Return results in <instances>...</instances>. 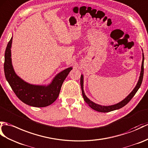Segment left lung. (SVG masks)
Returning a JSON list of instances; mask_svg holds the SVG:
<instances>
[{
  "mask_svg": "<svg viewBox=\"0 0 148 148\" xmlns=\"http://www.w3.org/2000/svg\"><path fill=\"white\" fill-rule=\"evenodd\" d=\"M143 51V61H142V64H141V67H140V75L139 77L138 81L137 82V84L135 86V88H134V90L130 92L128 96L122 100L121 101H120L117 103L114 104V105H108V106H105V105H101L96 103L92 101L91 99H89L86 95H85V92L84 91V76L83 75L81 74V80H80V83H81V90H82V97H83V98L84 99V101L86 103L90 106V107L95 110L99 112H109L111 111L115 110H118L122 108L123 106H124L126 105L130 101V99H131L135 95L136 93V92L138 91L139 89L140 85H141L142 81H143V74H144V53H143V50L142 49Z\"/></svg>",
  "mask_w": 148,
  "mask_h": 148,
  "instance_id": "left-lung-1",
  "label": "left lung"
}]
</instances>
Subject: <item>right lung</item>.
<instances>
[{"instance_id": "right-lung-1", "label": "right lung", "mask_w": 148, "mask_h": 148, "mask_svg": "<svg viewBox=\"0 0 148 148\" xmlns=\"http://www.w3.org/2000/svg\"><path fill=\"white\" fill-rule=\"evenodd\" d=\"M12 43V37L6 47L4 65L6 80L12 90L21 101L29 106L45 107L52 104L59 95L62 85L73 67L58 73L47 85L28 83L18 76L14 69L11 58Z\"/></svg>"}]
</instances>
